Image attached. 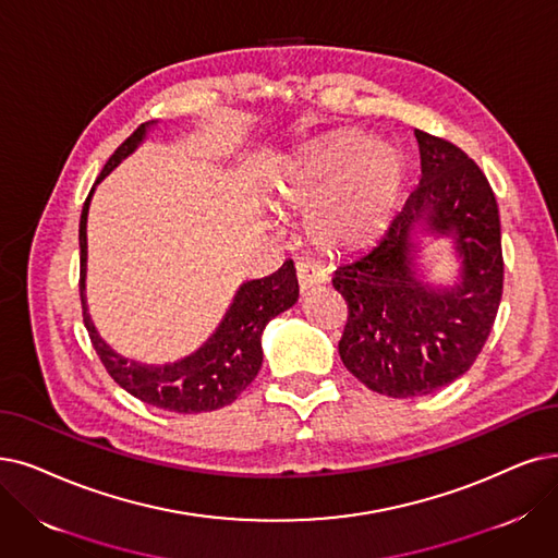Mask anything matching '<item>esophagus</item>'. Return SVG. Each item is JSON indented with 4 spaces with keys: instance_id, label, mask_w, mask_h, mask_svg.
<instances>
[{
    "instance_id": "34e87169",
    "label": "esophagus",
    "mask_w": 558,
    "mask_h": 558,
    "mask_svg": "<svg viewBox=\"0 0 558 558\" xmlns=\"http://www.w3.org/2000/svg\"><path fill=\"white\" fill-rule=\"evenodd\" d=\"M295 279H298L300 291H306V288H311L314 283H320L323 275L316 265H311L308 260H300L295 265Z\"/></svg>"
}]
</instances>
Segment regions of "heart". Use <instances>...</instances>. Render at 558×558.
<instances>
[{"mask_svg":"<svg viewBox=\"0 0 558 558\" xmlns=\"http://www.w3.org/2000/svg\"><path fill=\"white\" fill-rule=\"evenodd\" d=\"M403 187V165L362 132H337L300 153L286 169L277 198L311 210L308 235L327 252H345L385 229Z\"/></svg>","mask_w":558,"mask_h":558,"instance_id":"obj_1","label":"heart"}]
</instances>
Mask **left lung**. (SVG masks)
Returning a JSON list of instances; mask_svg holds the SVG:
<instances>
[{"mask_svg": "<svg viewBox=\"0 0 558 558\" xmlns=\"http://www.w3.org/2000/svg\"><path fill=\"white\" fill-rule=\"evenodd\" d=\"M421 181L385 235L333 272L348 304L339 341L345 368L391 398L428 396L472 368L495 325L504 291L501 225L493 187L456 144L414 130ZM416 223L451 234L463 260L453 289L415 275Z\"/></svg>", "mask_w": 558, "mask_h": 558, "instance_id": "obj_1", "label": "left lung"}]
</instances>
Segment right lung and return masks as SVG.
<instances>
[{
	"instance_id": "1",
	"label": "right lung",
	"mask_w": 558,
	"mask_h": 558,
	"mask_svg": "<svg viewBox=\"0 0 558 558\" xmlns=\"http://www.w3.org/2000/svg\"><path fill=\"white\" fill-rule=\"evenodd\" d=\"M146 128L148 123H142L114 150V155L102 167L96 185L140 146V142L146 137ZM92 194L94 187L86 196L80 217V298L84 325L102 366L114 377L119 387L153 408L178 414H196L231 405L252 385L260 371V333L265 325L298 302L300 288L293 260H286L270 277L242 283L225 320L219 323L213 337L194 354L185 356V360L165 366H148L135 360H125V356L117 354L100 339V333L92 323V316L86 314V215L88 204H92Z\"/></svg>"
}]
</instances>
